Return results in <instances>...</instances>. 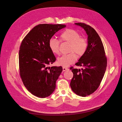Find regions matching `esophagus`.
Instances as JSON below:
<instances>
[{
    "label": "esophagus",
    "mask_w": 122,
    "mask_h": 122,
    "mask_svg": "<svg viewBox=\"0 0 122 122\" xmlns=\"http://www.w3.org/2000/svg\"><path fill=\"white\" fill-rule=\"evenodd\" d=\"M63 71H67V70H68L69 69H68V68H66V67H63Z\"/></svg>",
    "instance_id": "esophagus-1"
}]
</instances>
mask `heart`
I'll return each mask as SVG.
<instances>
[{
  "label": "heart",
  "instance_id": "obj_1",
  "mask_svg": "<svg viewBox=\"0 0 122 122\" xmlns=\"http://www.w3.org/2000/svg\"><path fill=\"white\" fill-rule=\"evenodd\" d=\"M61 42L70 43L69 52L57 59V64L63 67H68L75 63L78 56H82L86 52L88 47L87 40L81 37L78 32L72 29H68L63 31L60 35ZM48 47L51 52L54 55L59 54L60 42L54 38H51L48 42Z\"/></svg>",
  "mask_w": 122,
  "mask_h": 122
}]
</instances>
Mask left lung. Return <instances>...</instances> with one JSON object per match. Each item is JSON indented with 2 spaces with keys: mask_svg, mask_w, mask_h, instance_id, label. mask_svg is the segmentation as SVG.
<instances>
[{
  "mask_svg": "<svg viewBox=\"0 0 122 122\" xmlns=\"http://www.w3.org/2000/svg\"><path fill=\"white\" fill-rule=\"evenodd\" d=\"M82 27L88 35V47L85 54L76 64L80 69L70 68L74 76L70 86L75 93L86 97L93 93L99 87L107 67V59L102 40L96 30L84 23H75Z\"/></svg>",
  "mask_w": 122,
  "mask_h": 122,
  "instance_id": "1",
  "label": "left lung"
}]
</instances>
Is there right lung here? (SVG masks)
I'll return each mask as SVG.
<instances>
[{
	"mask_svg": "<svg viewBox=\"0 0 122 122\" xmlns=\"http://www.w3.org/2000/svg\"><path fill=\"white\" fill-rule=\"evenodd\" d=\"M65 24H40L32 28L22 41L19 51L20 75L32 94L45 98L54 91L62 67H48L56 60L48 42Z\"/></svg>",
	"mask_w": 122,
	"mask_h": 122,
	"instance_id": "right-lung-1",
	"label": "right lung"
}]
</instances>
